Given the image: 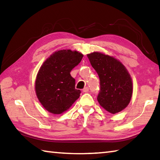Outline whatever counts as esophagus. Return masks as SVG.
<instances>
[{
  "instance_id": "obj_1",
  "label": "esophagus",
  "mask_w": 160,
  "mask_h": 160,
  "mask_svg": "<svg viewBox=\"0 0 160 160\" xmlns=\"http://www.w3.org/2000/svg\"><path fill=\"white\" fill-rule=\"evenodd\" d=\"M82 91L83 92H89V88L88 87H85V88L82 90Z\"/></svg>"
}]
</instances>
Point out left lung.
I'll return each mask as SVG.
<instances>
[{
	"mask_svg": "<svg viewBox=\"0 0 160 160\" xmlns=\"http://www.w3.org/2000/svg\"><path fill=\"white\" fill-rule=\"evenodd\" d=\"M93 68L100 80V90L97 101L111 113L123 110L131 102L132 82L126 67L113 56L101 52L88 54Z\"/></svg>",
	"mask_w": 160,
	"mask_h": 160,
	"instance_id": "obj_1",
	"label": "left lung"
}]
</instances>
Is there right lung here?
I'll list each match as a JSON object with an SVG mask.
<instances>
[{"instance_id": "add662e5", "label": "right lung", "mask_w": 160, "mask_h": 160, "mask_svg": "<svg viewBox=\"0 0 160 160\" xmlns=\"http://www.w3.org/2000/svg\"><path fill=\"white\" fill-rule=\"evenodd\" d=\"M82 57L77 51L59 50L51 54L40 67L35 81V92L48 112L61 114L79 98L81 92L75 89V80L70 72Z\"/></svg>"}]
</instances>
